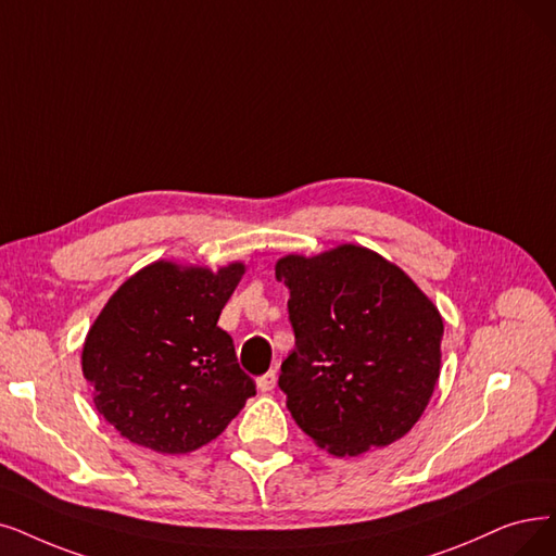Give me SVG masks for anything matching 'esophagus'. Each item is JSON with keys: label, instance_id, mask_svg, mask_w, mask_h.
<instances>
[{"label": "esophagus", "instance_id": "34e87169", "mask_svg": "<svg viewBox=\"0 0 556 556\" xmlns=\"http://www.w3.org/2000/svg\"><path fill=\"white\" fill-rule=\"evenodd\" d=\"M276 383H278V374L271 369V371H266V374L260 376V379H257V390L260 392H271L276 388Z\"/></svg>", "mask_w": 556, "mask_h": 556}]
</instances>
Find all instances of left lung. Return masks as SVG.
<instances>
[{
    "instance_id": "obj_1",
    "label": "left lung",
    "mask_w": 556,
    "mask_h": 556,
    "mask_svg": "<svg viewBox=\"0 0 556 556\" xmlns=\"http://www.w3.org/2000/svg\"><path fill=\"white\" fill-rule=\"evenodd\" d=\"M296 346L278 386L296 425L332 456L404 438L429 406L445 326L410 276L355 243L285 255Z\"/></svg>"
}]
</instances>
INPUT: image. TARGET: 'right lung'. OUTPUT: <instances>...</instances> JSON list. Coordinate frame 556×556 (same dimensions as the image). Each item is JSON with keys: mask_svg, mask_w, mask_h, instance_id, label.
<instances>
[{"mask_svg": "<svg viewBox=\"0 0 556 556\" xmlns=\"http://www.w3.org/2000/svg\"><path fill=\"white\" fill-rule=\"evenodd\" d=\"M243 262L216 271L157 260L111 294L81 349L98 413L125 440L160 454L207 445L255 394L216 321Z\"/></svg>", "mask_w": 556, "mask_h": 556, "instance_id": "obj_1", "label": "right lung"}]
</instances>
